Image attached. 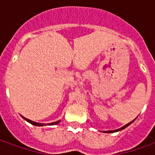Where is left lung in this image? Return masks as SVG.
<instances>
[{
  "label": "left lung",
  "instance_id": "1",
  "mask_svg": "<svg viewBox=\"0 0 155 155\" xmlns=\"http://www.w3.org/2000/svg\"><path fill=\"white\" fill-rule=\"evenodd\" d=\"M134 120H135V119H134V120H133L132 121H130V123H128V124H126V125H124V126H122V127H121V128H120V129H117V130H108V131H103V132H104V133H113V132H117V131H120V130H124L125 128H126V127H127V126H129V125H130V124H132V123L134 122Z\"/></svg>",
  "mask_w": 155,
  "mask_h": 155
}]
</instances>
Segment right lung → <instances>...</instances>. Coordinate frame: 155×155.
I'll return each mask as SVG.
<instances>
[{"label": "right lung", "mask_w": 155, "mask_h": 155, "mask_svg": "<svg viewBox=\"0 0 155 155\" xmlns=\"http://www.w3.org/2000/svg\"><path fill=\"white\" fill-rule=\"evenodd\" d=\"M22 117V118H24L26 121H28V122H30V124H32V125H37V126H43V125H45V124H42V123H37L35 122V121H33V120H29V119H27V118L24 117L23 116H21ZM61 120H57V121H55V122H53V123H50V124H48V125H56V124H58V123L60 122Z\"/></svg>", "instance_id": "1"}]
</instances>
